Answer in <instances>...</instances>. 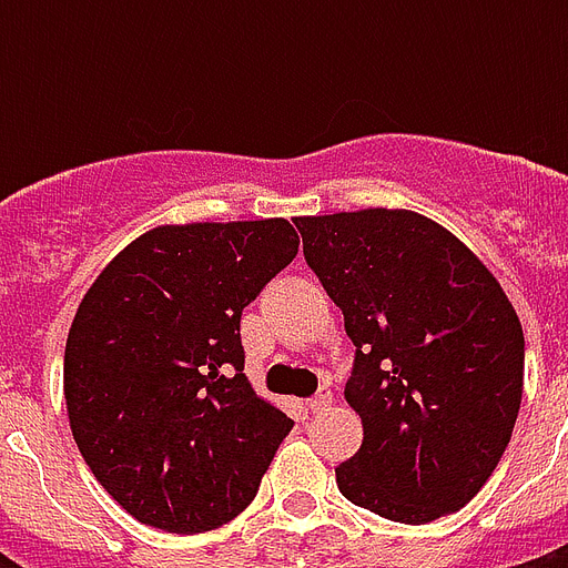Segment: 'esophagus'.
Listing matches in <instances>:
<instances>
[{
    "mask_svg": "<svg viewBox=\"0 0 568 568\" xmlns=\"http://www.w3.org/2000/svg\"><path fill=\"white\" fill-rule=\"evenodd\" d=\"M306 406H310V413H324V409L333 406V392H329V388H321L318 395L306 400Z\"/></svg>",
    "mask_w": 568,
    "mask_h": 568,
    "instance_id": "34e87169",
    "label": "esophagus"
}]
</instances>
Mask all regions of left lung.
Wrapping results in <instances>:
<instances>
[{"label": "left lung", "instance_id": "8db88e82", "mask_svg": "<svg viewBox=\"0 0 568 568\" xmlns=\"http://www.w3.org/2000/svg\"><path fill=\"white\" fill-rule=\"evenodd\" d=\"M303 256L356 345L345 400L363 445L336 468L347 501L424 525L466 507L516 427L525 333L493 271L409 209L294 217Z\"/></svg>", "mask_w": 568, "mask_h": 568}]
</instances>
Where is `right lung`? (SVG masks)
<instances>
[{
    "label": "right lung",
    "mask_w": 568,
    "mask_h": 568,
    "mask_svg": "<svg viewBox=\"0 0 568 568\" xmlns=\"http://www.w3.org/2000/svg\"><path fill=\"white\" fill-rule=\"evenodd\" d=\"M297 247L285 217L162 223L84 292L64 347L67 418L138 521L203 534L253 501L294 422L250 386L239 324Z\"/></svg>",
    "instance_id": "right-lung-1"
}]
</instances>
